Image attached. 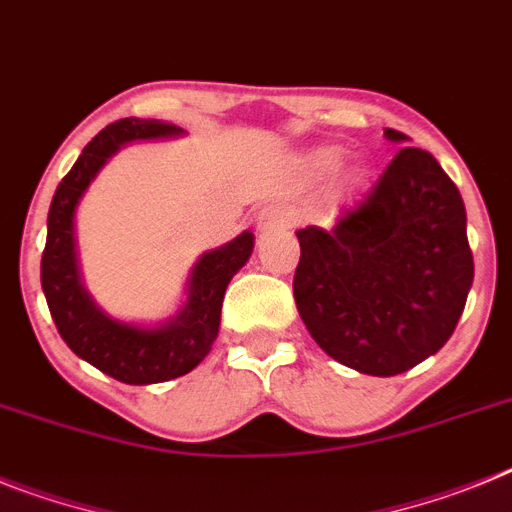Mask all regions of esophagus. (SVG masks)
<instances>
[{"instance_id": "esophagus-1", "label": "esophagus", "mask_w": 512, "mask_h": 512, "mask_svg": "<svg viewBox=\"0 0 512 512\" xmlns=\"http://www.w3.org/2000/svg\"><path fill=\"white\" fill-rule=\"evenodd\" d=\"M291 213L286 208H278V205H270V208L260 210L257 216V229L260 231H276V229H291Z\"/></svg>"}]
</instances>
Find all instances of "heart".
<instances>
[{
  "mask_svg": "<svg viewBox=\"0 0 512 512\" xmlns=\"http://www.w3.org/2000/svg\"><path fill=\"white\" fill-rule=\"evenodd\" d=\"M312 169L322 171V174H328V171H333L341 163V148H336V145H328V148H317L315 153H312Z\"/></svg>",
  "mask_w": 512,
  "mask_h": 512,
  "instance_id": "b5f03b06",
  "label": "heart"
}]
</instances>
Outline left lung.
Returning <instances> with one entry per match:
<instances>
[{
    "instance_id": "1",
    "label": "left lung",
    "mask_w": 512,
    "mask_h": 512,
    "mask_svg": "<svg viewBox=\"0 0 512 512\" xmlns=\"http://www.w3.org/2000/svg\"><path fill=\"white\" fill-rule=\"evenodd\" d=\"M390 143L409 137L385 130ZM296 309L328 356L393 377L448 343L474 281L466 208L432 153L403 145L330 231H296Z\"/></svg>"
}]
</instances>
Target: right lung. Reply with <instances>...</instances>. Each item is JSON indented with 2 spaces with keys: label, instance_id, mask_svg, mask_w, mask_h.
Masks as SVG:
<instances>
[{
  "label": "right lung",
  "instance_id": "1",
  "mask_svg": "<svg viewBox=\"0 0 512 512\" xmlns=\"http://www.w3.org/2000/svg\"><path fill=\"white\" fill-rule=\"evenodd\" d=\"M182 127L158 119H119L103 127L83 148L70 174L59 182L49 208V231L41 257V286L59 336L80 359L127 385H150L187 375L203 362L218 336L221 304L234 273L252 255L255 234L205 252L187 281L179 315L158 328L114 320L85 291L75 249V210L101 166L135 140L179 137Z\"/></svg>",
  "mask_w": 512,
  "mask_h": 512
}]
</instances>
